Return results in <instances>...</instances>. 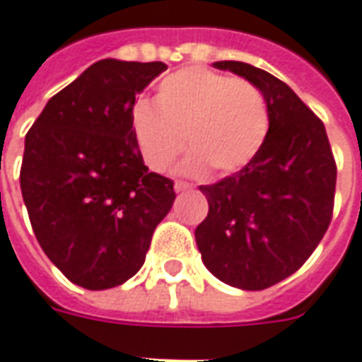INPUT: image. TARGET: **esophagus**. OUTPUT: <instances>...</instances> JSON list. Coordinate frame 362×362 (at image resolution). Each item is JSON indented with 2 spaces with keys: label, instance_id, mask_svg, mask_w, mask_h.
<instances>
[{
  "label": "esophagus",
  "instance_id": "1",
  "mask_svg": "<svg viewBox=\"0 0 362 362\" xmlns=\"http://www.w3.org/2000/svg\"><path fill=\"white\" fill-rule=\"evenodd\" d=\"M189 189H191V185H189V183H185V181H175L177 193H183V191H189Z\"/></svg>",
  "mask_w": 362,
  "mask_h": 362
}]
</instances>
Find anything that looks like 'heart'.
<instances>
[{
    "instance_id": "obj_1",
    "label": "heart",
    "mask_w": 362,
    "mask_h": 362,
    "mask_svg": "<svg viewBox=\"0 0 362 362\" xmlns=\"http://www.w3.org/2000/svg\"><path fill=\"white\" fill-rule=\"evenodd\" d=\"M269 122L267 101L253 83L206 68H185L161 79L153 105H136L132 134L142 160L156 173L168 171L187 142L193 153L181 171L212 169L224 177L257 156Z\"/></svg>"
}]
</instances>
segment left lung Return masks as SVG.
<instances>
[{"instance_id":"obj_1","label":"left lung","mask_w":362,"mask_h":362,"mask_svg":"<svg viewBox=\"0 0 362 362\" xmlns=\"http://www.w3.org/2000/svg\"><path fill=\"white\" fill-rule=\"evenodd\" d=\"M212 66L257 87L271 122L265 144L245 168L199 187L209 214L194 238L216 279L263 291L296 273L322 242L332 222L337 168L324 122L284 81L245 62Z\"/></svg>"}]
</instances>
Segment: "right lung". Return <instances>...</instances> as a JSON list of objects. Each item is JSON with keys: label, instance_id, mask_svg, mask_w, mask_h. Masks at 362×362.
<instances>
[{"label": "right lung", "instance_id": "add662e5", "mask_svg": "<svg viewBox=\"0 0 362 362\" xmlns=\"http://www.w3.org/2000/svg\"><path fill=\"white\" fill-rule=\"evenodd\" d=\"M163 62L89 66L46 103L25 136L21 193L40 247L71 283L105 291L144 265L173 181L148 171L132 109Z\"/></svg>", "mask_w": 362, "mask_h": 362}]
</instances>
